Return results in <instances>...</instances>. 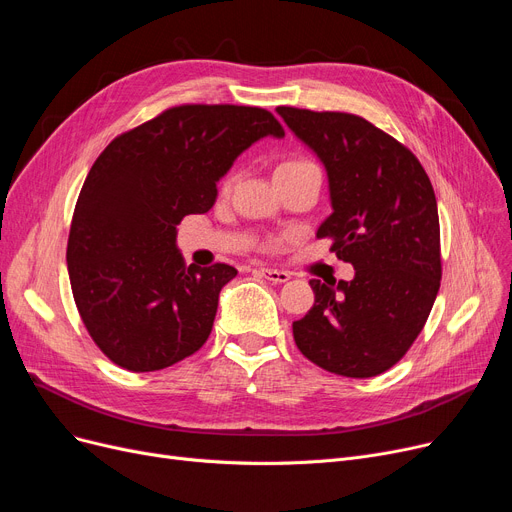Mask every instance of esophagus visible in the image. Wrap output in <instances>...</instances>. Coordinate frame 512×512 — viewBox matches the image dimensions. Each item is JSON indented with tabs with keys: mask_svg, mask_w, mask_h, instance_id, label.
<instances>
[{
	"mask_svg": "<svg viewBox=\"0 0 512 512\" xmlns=\"http://www.w3.org/2000/svg\"><path fill=\"white\" fill-rule=\"evenodd\" d=\"M254 273H260L264 279H269L273 283H285L289 281V273L287 271H279V269H266V266H258V269H254Z\"/></svg>",
	"mask_w": 512,
	"mask_h": 512,
	"instance_id": "34e87169",
	"label": "esophagus"
}]
</instances>
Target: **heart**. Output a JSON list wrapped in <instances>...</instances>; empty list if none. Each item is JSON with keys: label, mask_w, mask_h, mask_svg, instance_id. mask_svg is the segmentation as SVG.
I'll return each mask as SVG.
<instances>
[{"label": "heart", "mask_w": 512, "mask_h": 512, "mask_svg": "<svg viewBox=\"0 0 512 512\" xmlns=\"http://www.w3.org/2000/svg\"><path fill=\"white\" fill-rule=\"evenodd\" d=\"M285 164H298V162H285ZM229 185V183H227Z\"/></svg>", "instance_id": "heart-1"}]
</instances>
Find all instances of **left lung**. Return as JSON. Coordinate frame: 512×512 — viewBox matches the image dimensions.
Returning a JSON list of instances; mask_svg holds the SVG:
<instances>
[{
	"label": "left lung",
	"mask_w": 512,
	"mask_h": 512,
	"mask_svg": "<svg viewBox=\"0 0 512 512\" xmlns=\"http://www.w3.org/2000/svg\"><path fill=\"white\" fill-rule=\"evenodd\" d=\"M321 160L331 214L316 237L354 266L352 281L310 279L314 306L294 323L300 352L321 369L367 379L392 369L425 327L442 279L440 218L421 162L369 120L279 106Z\"/></svg>",
	"instance_id": "1"
}]
</instances>
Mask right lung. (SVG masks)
Returning <instances> with one entry per match:
<instances>
[{"instance_id": "right-lung-1", "label": "right lung", "mask_w": 512, "mask_h": 512, "mask_svg": "<svg viewBox=\"0 0 512 512\" xmlns=\"http://www.w3.org/2000/svg\"><path fill=\"white\" fill-rule=\"evenodd\" d=\"M285 137L252 106H177L118 135L89 170L72 214L66 264L93 342L118 367L150 373L198 352L229 264H185L177 225L204 214L239 154Z\"/></svg>"}]
</instances>
